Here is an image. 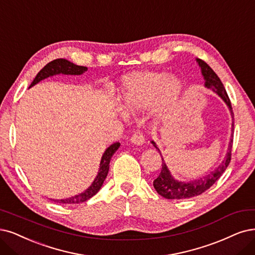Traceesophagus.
<instances>
[{"label":"esophagus","mask_w":255,"mask_h":255,"mask_svg":"<svg viewBox=\"0 0 255 255\" xmlns=\"http://www.w3.org/2000/svg\"><path fill=\"white\" fill-rule=\"evenodd\" d=\"M130 142L132 143V144H135V145H142L145 142L144 135L140 133L139 131H136V132H134L132 134V136L130 137Z\"/></svg>","instance_id":"esophagus-1"}]
</instances>
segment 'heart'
<instances>
[{"instance_id": "1", "label": "heart", "mask_w": 255, "mask_h": 255, "mask_svg": "<svg viewBox=\"0 0 255 255\" xmlns=\"http://www.w3.org/2000/svg\"><path fill=\"white\" fill-rule=\"evenodd\" d=\"M182 85L166 72L137 71L126 75L120 88L122 106L127 112L155 105L162 112L174 108L181 96Z\"/></svg>"}]
</instances>
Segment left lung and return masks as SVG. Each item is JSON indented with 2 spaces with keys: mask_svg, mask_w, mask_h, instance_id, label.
<instances>
[{
  "mask_svg": "<svg viewBox=\"0 0 255 255\" xmlns=\"http://www.w3.org/2000/svg\"><path fill=\"white\" fill-rule=\"evenodd\" d=\"M196 61H197V63H199L200 67L202 69V74L204 75V79L206 81L205 82L206 87L211 88L214 92L218 93L219 96L224 100V102L227 104V106L229 107V110H230L231 116H232V131H233V127H234L233 110H232L230 99L228 97L227 91H226V89L224 87L222 81L218 77V74H216L211 69L210 66L206 62H204L201 59H197ZM152 144L157 149V151L159 152V149L156 147L155 143L152 142ZM232 144H233V134L231 136L230 143H229V149H228L229 151L227 152V155H226L224 162L215 169V171L209 173L208 175H206L204 177H201L200 180H195V181L189 182V183L175 181L174 178L171 176L170 172H169L168 168H167L166 164L164 163V159L162 157V162H163L162 163V171L153 181V186L155 188L156 192L168 200H181V199H189V197L200 195L203 192H205L206 190H208L209 188L222 176V174L226 170V168L228 167V165L231 161Z\"/></svg>",
  "mask_w": 255,
  "mask_h": 255,
  "instance_id": "1",
  "label": "left lung"
}]
</instances>
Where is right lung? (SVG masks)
<instances>
[{"label":"right lung","instance_id":"1","mask_svg":"<svg viewBox=\"0 0 255 255\" xmlns=\"http://www.w3.org/2000/svg\"><path fill=\"white\" fill-rule=\"evenodd\" d=\"M85 71H87V67H84V66H78L74 65L73 63L64 60V59H58L54 60L50 63L47 64L46 66H44V68H42L40 70V72L36 74V77L34 78V80L32 81L30 87L35 85L36 83H39L40 81L51 77V75L54 74H59V73H63V74H74V75H79V74H83ZM120 147V143H115L112 144L111 146H109L106 151L104 152L102 159H101V164H100V169H99V173L96 177V180L93 181V183L91 184V186L88 188L86 191H84L81 194H78L75 196L69 197V199L66 200H53L56 203H62V204H68V205H72V204H79V203H83L88 201L90 197H92L93 195H96L99 190L101 189V187L105 181V178L108 174V170H109V163L110 159L112 157V155L115 154V152L119 149Z\"/></svg>","mask_w":255,"mask_h":255}]
</instances>
